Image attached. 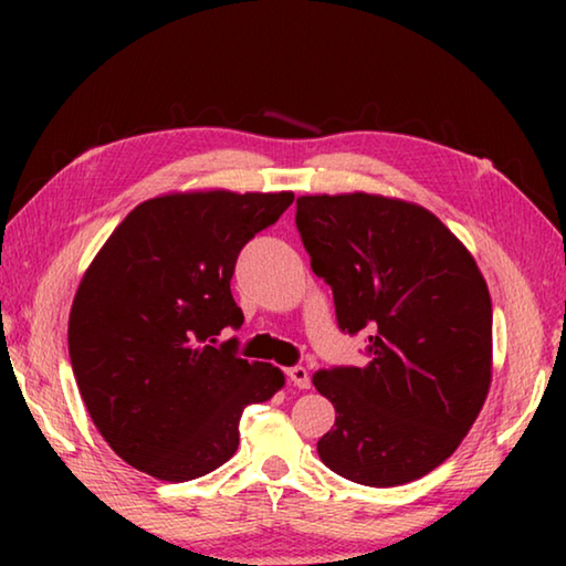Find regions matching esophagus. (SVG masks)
Returning <instances> with one entry per match:
<instances>
[{
	"label": "esophagus",
	"mask_w": 566,
	"mask_h": 566,
	"mask_svg": "<svg viewBox=\"0 0 566 566\" xmlns=\"http://www.w3.org/2000/svg\"><path fill=\"white\" fill-rule=\"evenodd\" d=\"M286 377H290L292 385L300 387V389H310V385H312L310 371H306L304 367H290V369H286Z\"/></svg>",
	"instance_id": "34e87169"
}]
</instances>
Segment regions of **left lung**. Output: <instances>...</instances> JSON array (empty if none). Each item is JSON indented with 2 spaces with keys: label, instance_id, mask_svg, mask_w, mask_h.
<instances>
[{
  "label": "left lung",
  "instance_id": "1",
  "mask_svg": "<svg viewBox=\"0 0 566 566\" xmlns=\"http://www.w3.org/2000/svg\"><path fill=\"white\" fill-rule=\"evenodd\" d=\"M296 229L339 329L369 334L364 367L312 377L337 411L319 459L357 484L415 482L452 457L490 391L484 276L432 212L401 199L300 197Z\"/></svg>",
  "mask_w": 566,
  "mask_h": 566
}]
</instances>
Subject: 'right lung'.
I'll use <instances>...</instances> for the list:
<instances>
[{
	"label": "right lung",
	"mask_w": 566,
	"mask_h": 566,
	"mask_svg": "<svg viewBox=\"0 0 566 566\" xmlns=\"http://www.w3.org/2000/svg\"><path fill=\"white\" fill-rule=\"evenodd\" d=\"M292 191H177L134 207L94 256L70 312V359L94 427L139 472L189 482L232 459L239 417L284 387L272 364L217 344L244 314L237 256Z\"/></svg>",
	"instance_id": "right-lung-1"
}]
</instances>
